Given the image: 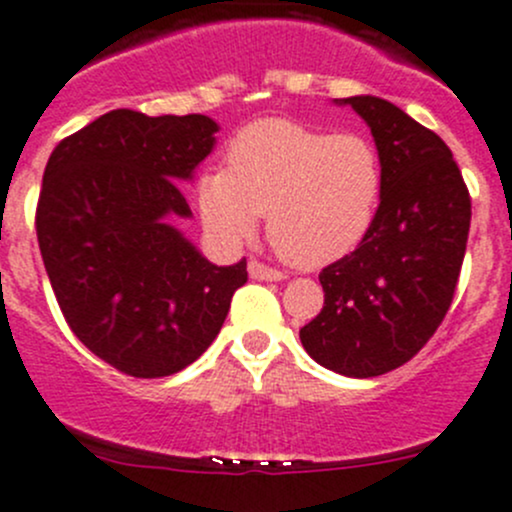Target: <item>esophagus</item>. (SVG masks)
I'll return each instance as SVG.
<instances>
[{
    "instance_id": "esophagus-1",
    "label": "esophagus",
    "mask_w": 512,
    "mask_h": 512,
    "mask_svg": "<svg viewBox=\"0 0 512 512\" xmlns=\"http://www.w3.org/2000/svg\"><path fill=\"white\" fill-rule=\"evenodd\" d=\"M250 274L255 279H265V282H284L287 279V272L274 270V267L265 265V262H250Z\"/></svg>"
}]
</instances>
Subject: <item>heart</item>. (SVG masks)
<instances>
[{
  "label": "heart",
  "instance_id": "1",
  "mask_svg": "<svg viewBox=\"0 0 512 512\" xmlns=\"http://www.w3.org/2000/svg\"><path fill=\"white\" fill-rule=\"evenodd\" d=\"M383 161L368 137L331 134L294 120L242 127L225 149V169L196 184L203 223L220 240L255 235L294 267H324L363 242L383 198Z\"/></svg>",
  "mask_w": 512,
  "mask_h": 512
}]
</instances>
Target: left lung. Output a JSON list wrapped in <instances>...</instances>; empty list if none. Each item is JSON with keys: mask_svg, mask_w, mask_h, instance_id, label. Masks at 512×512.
Returning <instances> with one entry per match:
<instances>
[{"mask_svg": "<svg viewBox=\"0 0 512 512\" xmlns=\"http://www.w3.org/2000/svg\"><path fill=\"white\" fill-rule=\"evenodd\" d=\"M343 102L373 132L383 198L363 242L321 270L324 309L299 338L333 373L375 378L412 360L444 321L464 265L471 196L437 132L373 95Z\"/></svg>", "mask_w": 512, "mask_h": 512, "instance_id": "8db88e82", "label": "left lung"}]
</instances>
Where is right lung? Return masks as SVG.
<instances>
[{
	"instance_id": "1",
	"label": "right lung",
	"mask_w": 512,
	"mask_h": 512,
	"mask_svg": "<svg viewBox=\"0 0 512 512\" xmlns=\"http://www.w3.org/2000/svg\"><path fill=\"white\" fill-rule=\"evenodd\" d=\"M206 115H107L61 139L43 171L36 238L63 319L100 360L166 378L218 336L247 262L215 267L174 228L179 181L211 154Z\"/></svg>"
}]
</instances>
